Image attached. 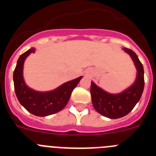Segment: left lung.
Wrapping results in <instances>:
<instances>
[{"instance_id": "1", "label": "left lung", "mask_w": 156, "mask_h": 156, "mask_svg": "<svg viewBox=\"0 0 156 156\" xmlns=\"http://www.w3.org/2000/svg\"><path fill=\"white\" fill-rule=\"evenodd\" d=\"M124 51L133 59L137 68V79L132 86L124 91L112 94L98 87L94 82L90 85L92 104L98 113L109 119H118L127 115L140 100L144 87V68L137 55L130 49L125 48Z\"/></svg>"}]
</instances>
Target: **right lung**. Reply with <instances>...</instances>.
<instances>
[{"instance_id": "1", "label": "right lung", "mask_w": 156, "mask_h": 156, "mask_svg": "<svg viewBox=\"0 0 156 156\" xmlns=\"http://www.w3.org/2000/svg\"><path fill=\"white\" fill-rule=\"evenodd\" d=\"M34 48L29 49L18 59L13 73L14 87L18 100L27 111L37 116H47L56 113L66 107L72 91L79 83L83 76L65 83L51 91L39 92L32 90L25 83L23 69L25 59L30 54L34 53Z\"/></svg>"}]
</instances>
